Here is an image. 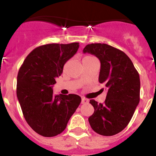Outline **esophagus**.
Wrapping results in <instances>:
<instances>
[{
    "label": "esophagus",
    "instance_id": "obj_1",
    "mask_svg": "<svg viewBox=\"0 0 156 156\" xmlns=\"http://www.w3.org/2000/svg\"><path fill=\"white\" fill-rule=\"evenodd\" d=\"M88 102H89V101L87 99L85 98H82V99H81V104H87Z\"/></svg>",
    "mask_w": 156,
    "mask_h": 156
}]
</instances>
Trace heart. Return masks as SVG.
<instances>
[{"instance_id":"1","label":"heart","mask_w":156,"mask_h":156,"mask_svg":"<svg viewBox=\"0 0 156 156\" xmlns=\"http://www.w3.org/2000/svg\"><path fill=\"white\" fill-rule=\"evenodd\" d=\"M93 59H95V58L93 57V56L86 55L83 58V63L86 62H88V61H90V60H93Z\"/></svg>"}]
</instances>
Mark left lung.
Segmentation results:
<instances>
[{
  "label": "left lung",
  "instance_id": "8db88e82",
  "mask_svg": "<svg viewBox=\"0 0 156 156\" xmlns=\"http://www.w3.org/2000/svg\"><path fill=\"white\" fill-rule=\"evenodd\" d=\"M100 60L98 81L108 93L104 103L94 99V108L88 119L94 131L103 136L119 133L129 122L140 101V76L133 62L122 51L106 44H90L83 49Z\"/></svg>",
  "mask_w": 156,
  "mask_h": 156
}]
</instances>
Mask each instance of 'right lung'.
Instances as JSON below:
<instances>
[{
    "label": "right lung",
    "mask_w": 156,
    "mask_h": 156,
    "mask_svg": "<svg viewBox=\"0 0 156 156\" xmlns=\"http://www.w3.org/2000/svg\"><path fill=\"white\" fill-rule=\"evenodd\" d=\"M79 43L49 44L29 54L18 73L16 94L30 127L44 137H55L66 129L81 102L79 95H54L52 87L63 67L76 53Z\"/></svg>",
    "instance_id": "right-lung-1"
}]
</instances>
